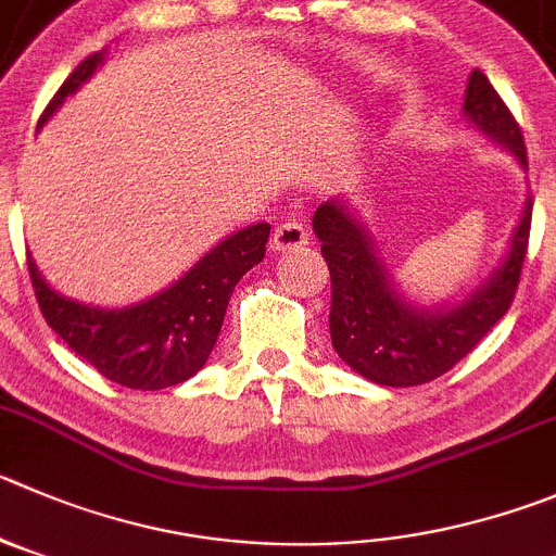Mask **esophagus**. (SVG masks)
I'll return each instance as SVG.
<instances>
[{"instance_id": "34e87169", "label": "esophagus", "mask_w": 556, "mask_h": 556, "mask_svg": "<svg viewBox=\"0 0 556 556\" xmlns=\"http://www.w3.org/2000/svg\"><path fill=\"white\" fill-rule=\"evenodd\" d=\"M309 241V232L302 222L295 219H285L274 227V236H271V247L277 252H285V249H299Z\"/></svg>"}]
</instances>
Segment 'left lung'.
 Listing matches in <instances>:
<instances>
[{
	"mask_svg": "<svg viewBox=\"0 0 556 556\" xmlns=\"http://www.w3.org/2000/svg\"><path fill=\"white\" fill-rule=\"evenodd\" d=\"M464 109L477 128L527 164L521 126L482 71L471 74ZM313 227L329 266V331L340 359L381 387H417L453 370L510 309L527 261L532 197L523 207L505 266L466 302L433 313L408 307L395 293L367 232L345 207L324 202L315 211Z\"/></svg>",
	"mask_w": 556,
	"mask_h": 556,
	"instance_id": "8db88e82",
	"label": "left lung"
}]
</instances>
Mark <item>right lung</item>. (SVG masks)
I'll return each mask as SVG.
<instances>
[{"label":"right lung","instance_id":"add662e5","mask_svg":"<svg viewBox=\"0 0 556 556\" xmlns=\"http://www.w3.org/2000/svg\"><path fill=\"white\" fill-rule=\"evenodd\" d=\"M90 54L74 67L40 114L38 126L101 62ZM271 225H252L225 238L184 279L126 309H98L54 293L27 257L35 299L46 324L103 378L128 389H167L194 376L216 345L227 304L243 274L266 257Z\"/></svg>","mask_w":556,"mask_h":556}]
</instances>
